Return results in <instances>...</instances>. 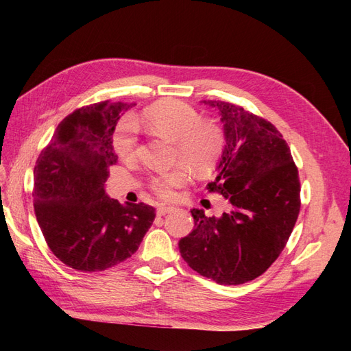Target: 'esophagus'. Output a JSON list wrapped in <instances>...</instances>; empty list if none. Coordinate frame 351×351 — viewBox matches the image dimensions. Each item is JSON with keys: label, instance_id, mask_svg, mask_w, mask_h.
I'll return each mask as SVG.
<instances>
[{"label": "esophagus", "instance_id": "1", "mask_svg": "<svg viewBox=\"0 0 351 351\" xmlns=\"http://www.w3.org/2000/svg\"><path fill=\"white\" fill-rule=\"evenodd\" d=\"M176 208L174 206H168V205H161V206H159L158 208V215L159 217H164L165 214H168V212H173Z\"/></svg>", "mask_w": 351, "mask_h": 351}]
</instances>
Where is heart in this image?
I'll use <instances>...</instances> for the list:
<instances>
[{
  "label": "heart",
  "mask_w": 351,
  "mask_h": 351,
  "mask_svg": "<svg viewBox=\"0 0 351 351\" xmlns=\"http://www.w3.org/2000/svg\"><path fill=\"white\" fill-rule=\"evenodd\" d=\"M143 123L154 134L174 142L180 161L196 174H208L217 167L224 147V134L215 123L202 121L192 105L178 99L156 102L143 112ZM112 143L120 158L133 159L137 154L136 125L123 124L114 134ZM186 182V169L173 168L152 176L149 187L159 197L171 199Z\"/></svg>",
  "instance_id": "heart-1"
}]
</instances>
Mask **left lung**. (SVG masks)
I'll return each mask as SVG.
<instances>
[{
  "instance_id": "1",
  "label": "left lung",
  "mask_w": 351,
  "mask_h": 351,
  "mask_svg": "<svg viewBox=\"0 0 351 351\" xmlns=\"http://www.w3.org/2000/svg\"><path fill=\"white\" fill-rule=\"evenodd\" d=\"M221 115L226 145L206 189L228 202L221 217L192 209L195 228L178 241L187 265L218 284L258 278L285 247L300 210L299 171L282 134L239 105L202 101Z\"/></svg>"
}]
</instances>
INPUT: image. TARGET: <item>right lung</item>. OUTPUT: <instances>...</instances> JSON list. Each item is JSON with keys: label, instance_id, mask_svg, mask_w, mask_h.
<instances>
[{"label": "right lung", "instance_id": "obj_1", "mask_svg": "<svg viewBox=\"0 0 351 351\" xmlns=\"http://www.w3.org/2000/svg\"><path fill=\"white\" fill-rule=\"evenodd\" d=\"M132 107L104 101L69 114L36 161L38 224L51 252L73 269L97 272L129 259L155 219V208L121 205L105 192L119 159L115 125Z\"/></svg>", "mask_w": 351, "mask_h": 351}]
</instances>
